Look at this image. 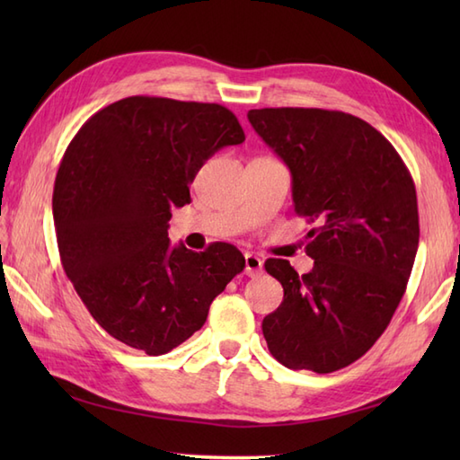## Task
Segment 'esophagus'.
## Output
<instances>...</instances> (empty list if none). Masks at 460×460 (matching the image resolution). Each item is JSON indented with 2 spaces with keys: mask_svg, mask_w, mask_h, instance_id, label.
I'll use <instances>...</instances> for the list:
<instances>
[{
  "mask_svg": "<svg viewBox=\"0 0 460 460\" xmlns=\"http://www.w3.org/2000/svg\"><path fill=\"white\" fill-rule=\"evenodd\" d=\"M261 272H262V259L252 255V252H245V275L259 277Z\"/></svg>",
  "mask_w": 460,
  "mask_h": 460,
  "instance_id": "1",
  "label": "esophagus"
}]
</instances>
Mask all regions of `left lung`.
Here are the masks:
<instances>
[{
    "mask_svg": "<svg viewBox=\"0 0 460 460\" xmlns=\"http://www.w3.org/2000/svg\"><path fill=\"white\" fill-rule=\"evenodd\" d=\"M247 119L288 165L295 211L318 223L306 275L285 259L265 262L285 298L262 336L285 367L330 374L376 344L403 298L419 245L415 183L385 136L358 116L255 109Z\"/></svg>",
    "mask_w": 460,
    "mask_h": 460,
    "instance_id": "obj_1",
    "label": "left lung"
}]
</instances>
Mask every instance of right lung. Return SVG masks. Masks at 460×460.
<instances>
[{"label":"right lung","instance_id":"right-lung-1","mask_svg":"<svg viewBox=\"0 0 460 460\" xmlns=\"http://www.w3.org/2000/svg\"><path fill=\"white\" fill-rule=\"evenodd\" d=\"M245 142L221 104L128 96L93 114L68 144L53 191L58 255L91 316L148 356L198 332L245 269L229 243L170 247L173 208L223 146Z\"/></svg>","mask_w":460,"mask_h":460}]
</instances>
